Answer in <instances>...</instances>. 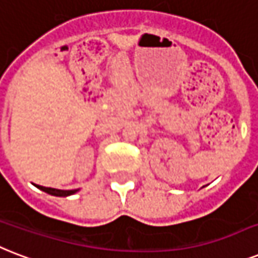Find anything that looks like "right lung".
I'll list each match as a JSON object with an SVG mask.
<instances>
[{"label": "right lung", "instance_id": "1", "mask_svg": "<svg viewBox=\"0 0 258 258\" xmlns=\"http://www.w3.org/2000/svg\"><path fill=\"white\" fill-rule=\"evenodd\" d=\"M36 187L44 192L49 194V195H53V197H70V195H74L77 194L79 189H57V188H49V187H43V185L35 184Z\"/></svg>", "mask_w": 258, "mask_h": 258}]
</instances>
